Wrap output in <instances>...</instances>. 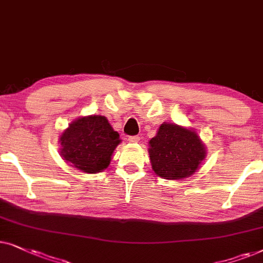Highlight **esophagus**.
<instances>
[{
	"label": "esophagus",
	"mask_w": 263,
	"mask_h": 263,
	"mask_svg": "<svg viewBox=\"0 0 263 263\" xmlns=\"http://www.w3.org/2000/svg\"><path fill=\"white\" fill-rule=\"evenodd\" d=\"M128 142L131 144H136V143L139 142V137L138 136H131V137H128Z\"/></svg>",
	"instance_id": "34e87169"
}]
</instances>
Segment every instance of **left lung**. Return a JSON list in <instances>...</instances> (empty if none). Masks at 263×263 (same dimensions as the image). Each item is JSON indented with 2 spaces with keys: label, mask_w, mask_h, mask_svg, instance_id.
<instances>
[{
  "label": "left lung",
  "mask_w": 263,
  "mask_h": 263,
  "mask_svg": "<svg viewBox=\"0 0 263 263\" xmlns=\"http://www.w3.org/2000/svg\"><path fill=\"white\" fill-rule=\"evenodd\" d=\"M204 143L194 128L163 122L149 141V156L156 176L179 180L197 172L207 156Z\"/></svg>",
  "instance_id": "left-lung-1"
}]
</instances>
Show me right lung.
I'll use <instances>...</instances> for the list:
<instances>
[{
	"instance_id": "right-lung-1",
	"label": "right lung",
	"mask_w": 263,
	"mask_h": 263,
	"mask_svg": "<svg viewBox=\"0 0 263 263\" xmlns=\"http://www.w3.org/2000/svg\"><path fill=\"white\" fill-rule=\"evenodd\" d=\"M60 155L69 166L96 174L109 166L120 136L102 115H86L73 120L62 132Z\"/></svg>"
}]
</instances>
